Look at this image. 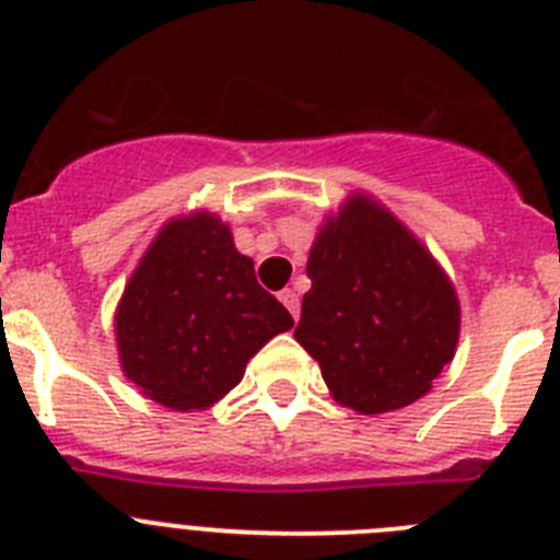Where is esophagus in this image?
<instances>
[{
    "label": "esophagus",
    "instance_id": "1",
    "mask_svg": "<svg viewBox=\"0 0 560 560\" xmlns=\"http://www.w3.org/2000/svg\"><path fill=\"white\" fill-rule=\"evenodd\" d=\"M280 303H283L285 308L291 311V316H294V319H296V316H300V294H296L294 289H283V291H280Z\"/></svg>",
    "mask_w": 560,
    "mask_h": 560
}]
</instances>
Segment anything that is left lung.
<instances>
[{
  "instance_id": "obj_1",
  "label": "left lung",
  "mask_w": 560,
  "mask_h": 560,
  "mask_svg": "<svg viewBox=\"0 0 560 560\" xmlns=\"http://www.w3.org/2000/svg\"><path fill=\"white\" fill-rule=\"evenodd\" d=\"M305 271L294 339L339 404L378 415L432 389L454 359L459 305L407 226L364 196L348 201L316 235Z\"/></svg>"
}]
</instances>
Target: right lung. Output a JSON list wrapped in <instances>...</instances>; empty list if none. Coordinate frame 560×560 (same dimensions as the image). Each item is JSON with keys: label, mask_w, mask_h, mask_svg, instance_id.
<instances>
[{"label": "right lung", "mask_w": 560, "mask_h": 560, "mask_svg": "<svg viewBox=\"0 0 560 560\" xmlns=\"http://www.w3.org/2000/svg\"><path fill=\"white\" fill-rule=\"evenodd\" d=\"M294 325L257 283L252 257L210 212L156 235L117 308L128 378L167 409H205L244 378L246 361Z\"/></svg>", "instance_id": "1"}]
</instances>
